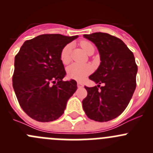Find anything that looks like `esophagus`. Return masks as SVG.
<instances>
[{"label":"esophagus","mask_w":153,"mask_h":153,"mask_svg":"<svg viewBox=\"0 0 153 153\" xmlns=\"http://www.w3.org/2000/svg\"><path fill=\"white\" fill-rule=\"evenodd\" d=\"M77 86H78V88H81L84 86V84H83L81 82H80V81H78V82L77 83Z\"/></svg>","instance_id":"esophagus-1"}]
</instances>
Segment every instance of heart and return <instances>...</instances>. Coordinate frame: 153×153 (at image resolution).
<instances>
[{
	"instance_id": "obj_1",
	"label": "heart",
	"mask_w": 153,
	"mask_h": 153,
	"mask_svg": "<svg viewBox=\"0 0 153 153\" xmlns=\"http://www.w3.org/2000/svg\"><path fill=\"white\" fill-rule=\"evenodd\" d=\"M80 45L83 48L86 54L90 51L94 50V46L90 42L87 41H82L80 42ZM72 50L71 44H67L62 48L60 54V58L61 62L64 64H69L70 61V54ZM92 68L88 64H73L67 68V75L69 78L77 80V81H83L89 74L92 73Z\"/></svg>"
}]
</instances>
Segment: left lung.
Returning <instances> with one entry per match:
<instances>
[{
    "label": "left lung",
    "instance_id": "1",
    "mask_svg": "<svg viewBox=\"0 0 153 153\" xmlns=\"http://www.w3.org/2000/svg\"><path fill=\"white\" fill-rule=\"evenodd\" d=\"M84 37L96 45L101 62L89 77L98 85L84 86L87 96L83 109L90 119L106 122L119 116L129 104L136 87L138 66L132 51L117 37L104 32Z\"/></svg>",
    "mask_w": 153,
    "mask_h": 153
}]
</instances>
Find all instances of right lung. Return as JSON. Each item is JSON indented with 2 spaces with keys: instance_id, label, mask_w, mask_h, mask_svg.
I'll return each mask as SVG.
<instances>
[{
  "instance_id": "add662e5",
  "label": "right lung",
  "mask_w": 153,
  "mask_h": 153,
  "mask_svg": "<svg viewBox=\"0 0 153 153\" xmlns=\"http://www.w3.org/2000/svg\"><path fill=\"white\" fill-rule=\"evenodd\" d=\"M77 38L44 34L26 41L15 55L12 86L20 106L32 119H58L76 91L75 80L63 81L66 71L60 54Z\"/></svg>"
}]
</instances>
